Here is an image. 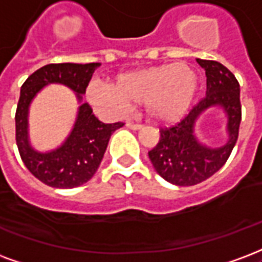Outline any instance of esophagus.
Wrapping results in <instances>:
<instances>
[{"label":"esophagus","mask_w":262,"mask_h":262,"mask_svg":"<svg viewBox=\"0 0 262 262\" xmlns=\"http://www.w3.org/2000/svg\"><path fill=\"white\" fill-rule=\"evenodd\" d=\"M126 127H129L132 130H139V129H141V125L133 123V122H126Z\"/></svg>","instance_id":"34e87169"}]
</instances>
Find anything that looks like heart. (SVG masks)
<instances>
[{"label": "heart", "instance_id": "b5f03b06", "mask_svg": "<svg viewBox=\"0 0 262 262\" xmlns=\"http://www.w3.org/2000/svg\"><path fill=\"white\" fill-rule=\"evenodd\" d=\"M199 87V77L186 62L162 63L121 73L111 84L90 83L86 98L98 111L118 115L133 105L144 106L152 121L172 123L189 111Z\"/></svg>", "mask_w": 262, "mask_h": 262}]
</instances>
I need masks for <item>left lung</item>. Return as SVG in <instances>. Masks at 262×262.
I'll return each instance as SVG.
<instances>
[{
	"label": "left lung",
	"mask_w": 262,
	"mask_h": 262,
	"mask_svg": "<svg viewBox=\"0 0 262 262\" xmlns=\"http://www.w3.org/2000/svg\"><path fill=\"white\" fill-rule=\"evenodd\" d=\"M205 71L207 93L175 126L161 129L160 141L148 157L152 166L166 182L193 186L204 182L225 165L239 137L242 121L240 86L234 75L221 62L197 59ZM220 105L228 116V143L218 149L201 145L194 136L196 118L210 106Z\"/></svg>",
	"instance_id": "obj_1"
}]
</instances>
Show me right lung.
Wrapping results in <instances>:
<instances>
[{"mask_svg": "<svg viewBox=\"0 0 262 262\" xmlns=\"http://www.w3.org/2000/svg\"><path fill=\"white\" fill-rule=\"evenodd\" d=\"M97 67H100L97 62L48 63L32 73L22 84L15 115L17 150L32 175L51 187L73 189L92 179L101 164L110 137L123 123H102L94 116L92 106L83 102L65 143L57 150L38 152L29 143V105L42 87L51 83H61L72 89L82 102V94L86 93Z\"/></svg>", "mask_w": 262, "mask_h": 262, "instance_id": "right-lung-1", "label": "right lung"}]
</instances>
